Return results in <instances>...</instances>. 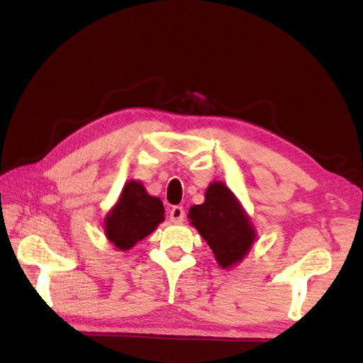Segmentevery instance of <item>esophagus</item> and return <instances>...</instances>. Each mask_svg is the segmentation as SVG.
<instances>
[{"label":"esophagus","instance_id":"34e87169","mask_svg":"<svg viewBox=\"0 0 363 363\" xmlns=\"http://www.w3.org/2000/svg\"><path fill=\"white\" fill-rule=\"evenodd\" d=\"M171 221L175 224H180L184 219V208L182 206H174L169 211Z\"/></svg>","mask_w":363,"mask_h":363}]
</instances>
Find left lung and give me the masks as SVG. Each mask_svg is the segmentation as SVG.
Masks as SVG:
<instances>
[{
    "label": "left lung",
    "instance_id": "left-lung-1",
    "mask_svg": "<svg viewBox=\"0 0 363 363\" xmlns=\"http://www.w3.org/2000/svg\"><path fill=\"white\" fill-rule=\"evenodd\" d=\"M189 219L224 269L242 260L256 239L244 207L223 182L208 184L204 203L189 208Z\"/></svg>",
    "mask_w": 363,
    "mask_h": 363
}]
</instances>
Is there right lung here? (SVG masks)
Instances as JSON below:
<instances>
[{"label": "right lung", "mask_w": 363, "mask_h": 363, "mask_svg": "<svg viewBox=\"0 0 363 363\" xmlns=\"http://www.w3.org/2000/svg\"><path fill=\"white\" fill-rule=\"evenodd\" d=\"M163 219L160 199L151 196L140 182L130 180L104 219V232L118 250L125 251L155 232Z\"/></svg>", "instance_id": "1"}]
</instances>
